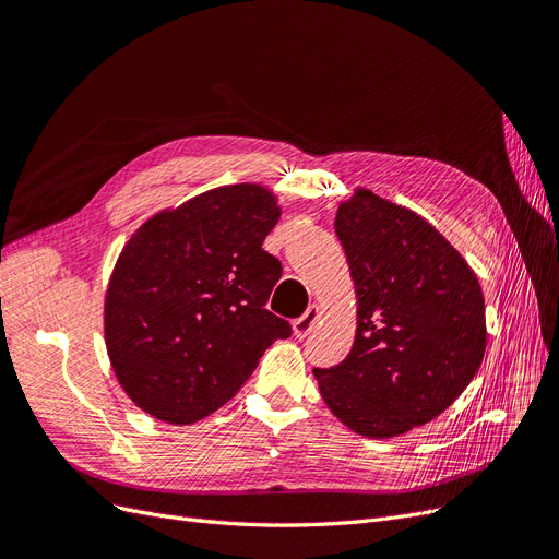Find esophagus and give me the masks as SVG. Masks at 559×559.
<instances>
[{
    "mask_svg": "<svg viewBox=\"0 0 559 559\" xmlns=\"http://www.w3.org/2000/svg\"><path fill=\"white\" fill-rule=\"evenodd\" d=\"M317 319H319V308H317V306H310L306 314L298 317V319L294 321V335H296V337H306V335L312 331V326L317 324Z\"/></svg>",
    "mask_w": 559,
    "mask_h": 559,
    "instance_id": "obj_1",
    "label": "esophagus"
}]
</instances>
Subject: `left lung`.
Listing matches in <instances>:
<instances>
[{
	"label": "left lung",
	"mask_w": 559,
	"mask_h": 559,
	"mask_svg": "<svg viewBox=\"0 0 559 559\" xmlns=\"http://www.w3.org/2000/svg\"><path fill=\"white\" fill-rule=\"evenodd\" d=\"M357 292V335L343 364L314 368L319 394L354 433L394 438L427 425L480 368V282L427 218L359 189L335 212Z\"/></svg>",
	"instance_id": "left-lung-1"
}]
</instances>
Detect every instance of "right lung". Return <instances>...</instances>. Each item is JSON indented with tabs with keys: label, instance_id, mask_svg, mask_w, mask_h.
I'll return each instance as SVG.
<instances>
[{
	"label": "right lung",
	"instance_id": "1",
	"mask_svg": "<svg viewBox=\"0 0 559 559\" xmlns=\"http://www.w3.org/2000/svg\"><path fill=\"white\" fill-rule=\"evenodd\" d=\"M282 207L273 189L230 183L148 216L105 294V345L130 401L193 425L238 392L263 352L292 335L263 306L282 265L263 249Z\"/></svg>",
	"mask_w": 559,
	"mask_h": 559
}]
</instances>
